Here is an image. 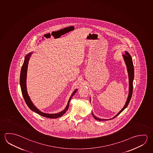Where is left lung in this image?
Instances as JSON below:
<instances>
[{"mask_svg":"<svg viewBox=\"0 0 153 153\" xmlns=\"http://www.w3.org/2000/svg\"><path fill=\"white\" fill-rule=\"evenodd\" d=\"M123 59L125 61V62L126 63V67L127 69V71H128V78H129V94L128 96V98L127 99V101L126 102V104L125 105V106H123V108H122V110H121L118 113L117 115L114 116L113 118H111V119H112L113 118H115L116 117H117L120 113L122 112L123 110L126 108V107H127L128 105L129 104V102L131 100V96H132V93H133V79H134V66H133V61H132V59L130 54H129L127 51H125V54H124L123 55ZM91 100V99H90ZM92 114L93 115L94 118L97 120L102 121V120H107V119H99V118H97L95 115H94V114L92 113ZM110 120V119H108Z\"/></svg>","mask_w":153,"mask_h":153,"instance_id":"left-lung-1","label":"left lung"}]
</instances>
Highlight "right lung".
<instances>
[{"label":"right lung","instance_id":"obj_1","mask_svg":"<svg viewBox=\"0 0 153 153\" xmlns=\"http://www.w3.org/2000/svg\"><path fill=\"white\" fill-rule=\"evenodd\" d=\"M32 54V52L27 54V55L25 56L24 62L23 65L22 66L21 73H20V86H21V89H22V96L24 97L25 101L26 102L27 106H28L30 110H32L33 111L39 114L42 116V117H45L46 118H53V119L61 117L67 111L68 108H69V105L70 100L72 98L73 96L77 92L78 89H76L73 92V94H71V96L70 98L68 100L67 105V106L65 107V110H63L62 111L58 113H55V114H48V113H45L42 112L41 111H40V110L35 107L34 105L33 104V103L31 101V99H30V97H29L28 93H27V86H26L27 68H28V61H29V59H30Z\"/></svg>","mask_w":153,"mask_h":153}]
</instances>
